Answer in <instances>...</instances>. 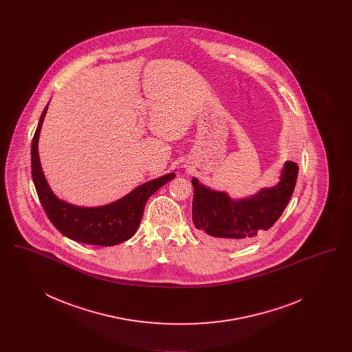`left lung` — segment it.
<instances>
[{"instance_id":"left-lung-1","label":"left lung","mask_w":352,"mask_h":352,"mask_svg":"<svg viewBox=\"0 0 352 352\" xmlns=\"http://www.w3.org/2000/svg\"><path fill=\"white\" fill-rule=\"evenodd\" d=\"M297 177V164L287 161L280 184L241 201H231L226 192L212 191L194 178L192 223L214 244L230 248L248 244L268 231L283 215Z\"/></svg>"}]
</instances>
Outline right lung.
Returning a JSON list of instances; mask_svg holds the SVG:
<instances>
[{
  "label": "right lung",
  "instance_id": "add662e5",
  "mask_svg": "<svg viewBox=\"0 0 352 352\" xmlns=\"http://www.w3.org/2000/svg\"><path fill=\"white\" fill-rule=\"evenodd\" d=\"M47 107L39 118L32 144V175L38 198L54 227L68 239L91 244L111 247L120 244L133 236L144 214L146 201L164 184L171 181L175 174H166L148 184L138 186L120 201L95 207L84 208L58 199L51 191L38 155V138Z\"/></svg>",
  "mask_w": 352,
  "mask_h": 352
}]
</instances>
